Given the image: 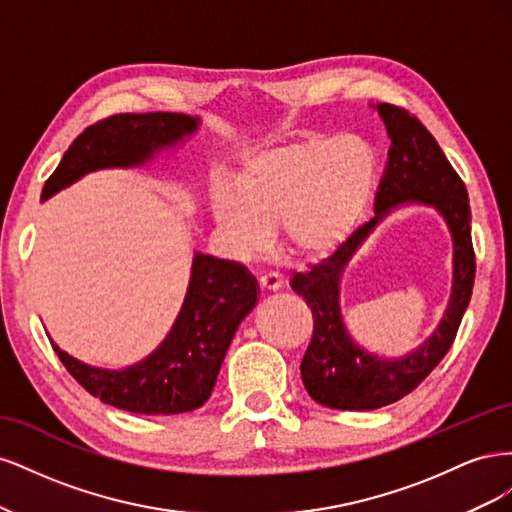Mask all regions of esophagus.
<instances>
[{
	"label": "esophagus",
	"instance_id": "1",
	"mask_svg": "<svg viewBox=\"0 0 512 512\" xmlns=\"http://www.w3.org/2000/svg\"><path fill=\"white\" fill-rule=\"evenodd\" d=\"M258 284L262 290H280L282 288V277L277 273H265L258 277Z\"/></svg>",
	"mask_w": 512,
	"mask_h": 512
}]
</instances>
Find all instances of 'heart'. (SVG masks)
<instances>
[{"mask_svg": "<svg viewBox=\"0 0 512 512\" xmlns=\"http://www.w3.org/2000/svg\"><path fill=\"white\" fill-rule=\"evenodd\" d=\"M376 188L378 160L363 138L307 136L247 158L237 190H213V218L239 252H258L277 226L292 254L324 258L363 222Z\"/></svg>", "mask_w": 512, "mask_h": 512, "instance_id": "heart-1", "label": "heart"}]
</instances>
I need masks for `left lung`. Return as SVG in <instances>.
I'll use <instances>...</instances> for the list:
<instances>
[{"label": "left lung", "mask_w": 512, "mask_h": 512, "mask_svg": "<svg viewBox=\"0 0 512 512\" xmlns=\"http://www.w3.org/2000/svg\"><path fill=\"white\" fill-rule=\"evenodd\" d=\"M378 113L391 136V149L374 200L376 215L356 228L329 258L309 273H297L290 282L314 316L312 342L301 361L305 391L318 404L337 410H376L412 393L451 350L476 275L466 183L446 160L436 138L408 108L378 104ZM401 202L433 204L445 215L456 241V282L437 333L404 360L386 362L363 353L347 337L338 312V277L355 247Z\"/></svg>", "instance_id": "1"}]
</instances>
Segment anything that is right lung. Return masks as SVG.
<instances>
[{"label":"right lung","mask_w":512,"mask_h":512,"mask_svg":"<svg viewBox=\"0 0 512 512\" xmlns=\"http://www.w3.org/2000/svg\"><path fill=\"white\" fill-rule=\"evenodd\" d=\"M181 113H121L87 126L42 188V200L85 173L143 164L160 147L196 130ZM258 288L243 265L196 254L181 314L164 344L134 367L108 371L55 352L70 376L108 406L134 414H179L205 404L239 322L256 305Z\"/></svg>","instance_id":"obj_1"}]
</instances>
